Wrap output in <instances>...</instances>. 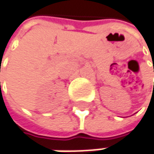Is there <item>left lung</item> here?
<instances>
[{"label":"left lung","instance_id":"8db88e82","mask_svg":"<svg viewBox=\"0 0 154 154\" xmlns=\"http://www.w3.org/2000/svg\"><path fill=\"white\" fill-rule=\"evenodd\" d=\"M153 69H154V68H153ZM153 71H154V70H153Z\"/></svg>","mask_w":154,"mask_h":154}]
</instances>
